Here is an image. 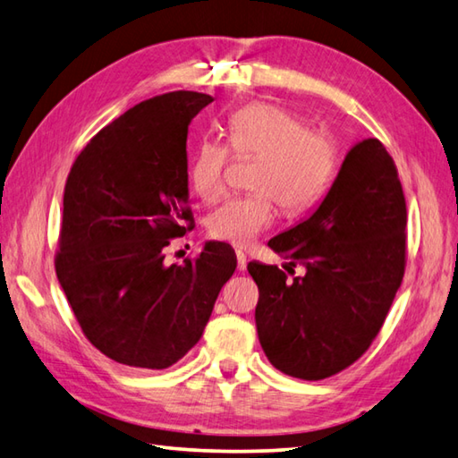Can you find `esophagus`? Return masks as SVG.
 Returning a JSON list of instances; mask_svg holds the SVG:
<instances>
[{
  "instance_id": "1",
  "label": "esophagus",
  "mask_w": 458,
  "mask_h": 458,
  "mask_svg": "<svg viewBox=\"0 0 458 458\" xmlns=\"http://www.w3.org/2000/svg\"><path fill=\"white\" fill-rule=\"evenodd\" d=\"M236 258H238V270H240V272H244V270H246V266H248L246 254L242 252V250H238V252H236Z\"/></svg>"
}]
</instances>
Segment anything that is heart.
<instances>
[{
    "label": "heart",
    "instance_id": "obj_1",
    "mask_svg": "<svg viewBox=\"0 0 458 458\" xmlns=\"http://www.w3.org/2000/svg\"><path fill=\"white\" fill-rule=\"evenodd\" d=\"M226 132L236 155L259 158L252 178L259 192L234 196L210 212L206 228L212 238L246 246L274 224V199L285 212H303L324 196L334 178V140L326 132L306 129V121L284 106L248 105L228 116ZM226 163V147L210 139L199 142L188 166V181L199 199H220Z\"/></svg>",
    "mask_w": 458,
    "mask_h": 458
}]
</instances>
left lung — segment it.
I'll use <instances>...</instances> for the list:
<instances>
[{
  "instance_id": "obj_1",
  "label": "left lung",
  "mask_w": 458,
  "mask_h": 458,
  "mask_svg": "<svg viewBox=\"0 0 458 458\" xmlns=\"http://www.w3.org/2000/svg\"><path fill=\"white\" fill-rule=\"evenodd\" d=\"M407 206L389 152L377 139L347 150L326 199L267 246L288 259L250 262L259 290L256 327L270 363L292 377H331L367 352L405 274Z\"/></svg>"
}]
</instances>
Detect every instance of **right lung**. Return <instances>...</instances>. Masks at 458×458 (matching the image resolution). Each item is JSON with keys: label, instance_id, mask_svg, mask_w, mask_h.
Listing matches in <instances>:
<instances>
[{"label": "right lung", "instance_id": "add662e5", "mask_svg": "<svg viewBox=\"0 0 458 458\" xmlns=\"http://www.w3.org/2000/svg\"><path fill=\"white\" fill-rule=\"evenodd\" d=\"M214 98L174 91L132 106L81 150L63 194L57 280L81 329L113 361L166 369L202 337L236 270L230 244L165 264L192 226L188 124Z\"/></svg>", "mask_w": 458, "mask_h": 458}]
</instances>
